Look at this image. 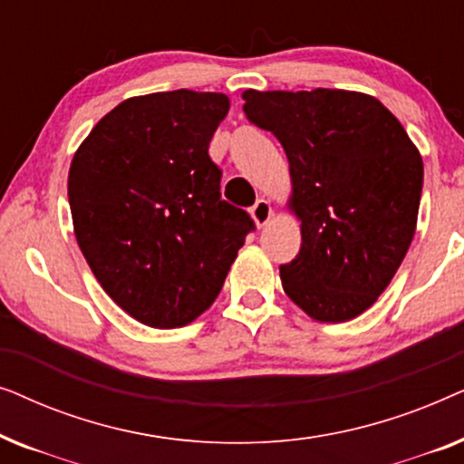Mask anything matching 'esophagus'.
Returning a JSON list of instances; mask_svg holds the SVG:
<instances>
[{
    "label": "esophagus",
    "mask_w": 464,
    "mask_h": 464,
    "mask_svg": "<svg viewBox=\"0 0 464 464\" xmlns=\"http://www.w3.org/2000/svg\"><path fill=\"white\" fill-rule=\"evenodd\" d=\"M251 218L256 221L257 227H264L272 219V205L268 200L259 198L256 205L251 207Z\"/></svg>",
    "instance_id": "esophagus-1"
}]
</instances>
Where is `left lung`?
<instances>
[{
  "instance_id": "8db88e82",
  "label": "left lung",
  "mask_w": 464,
  "mask_h": 464,
  "mask_svg": "<svg viewBox=\"0 0 464 464\" xmlns=\"http://www.w3.org/2000/svg\"><path fill=\"white\" fill-rule=\"evenodd\" d=\"M243 110L281 141L302 246L283 289L321 323L351 321L389 287L416 232L422 158L376 97L245 91Z\"/></svg>"
}]
</instances>
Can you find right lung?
<instances>
[{
    "label": "right lung",
    "mask_w": 464,
    "mask_h": 464,
    "mask_svg": "<svg viewBox=\"0 0 464 464\" xmlns=\"http://www.w3.org/2000/svg\"><path fill=\"white\" fill-rule=\"evenodd\" d=\"M230 110L221 92L126 99L75 151L67 194L73 232L105 294L132 319L170 329L219 295L256 230L221 200L208 143Z\"/></svg>",
    "instance_id": "right-lung-1"
}]
</instances>
